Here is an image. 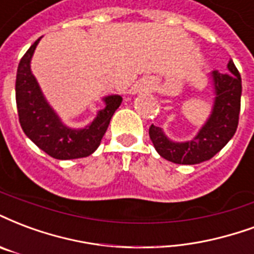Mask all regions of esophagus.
I'll list each match as a JSON object with an SVG mask.
<instances>
[{"label": "esophagus", "mask_w": 254, "mask_h": 254, "mask_svg": "<svg viewBox=\"0 0 254 254\" xmlns=\"http://www.w3.org/2000/svg\"><path fill=\"white\" fill-rule=\"evenodd\" d=\"M136 86V91H148V90L151 89V84H149L148 80H140Z\"/></svg>", "instance_id": "1"}]
</instances>
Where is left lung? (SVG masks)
Segmentation results:
<instances>
[{"instance_id":"1","label":"left lung","mask_w":254,"mask_h":254,"mask_svg":"<svg viewBox=\"0 0 254 254\" xmlns=\"http://www.w3.org/2000/svg\"><path fill=\"white\" fill-rule=\"evenodd\" d=\"M229 72L213 71L210 80L214 90L211 114L196 136L189 141H172L164 130L151 125L149 137L157 153L175 164H199L210 160L232 140L238 127L241 109V75L233 60L227 63Z\"/></svg>"}]
</instances>
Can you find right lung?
I'll list each match as a JSON object with an SVG mask.
<instances>
[{"mask_svg": "<svg viewBox=\"0 0 254 254\" xmlns=\"http://www.w3.org/2000/svg\"><path fill=\"white\" fill-rule=\"evenodd\" d=\"M40 39L25 52L17 68L16 103L20 125L28 138L54 159L71 160L90 156L101 144L122 97L117 94L103 97L105 108L98 110L89 125L79 129L67 127L48 103L32 74L31 60Z\"/></svg>", "mask_w": 254, "mask_h": 254, "instance_id": "right-lung-1", "label": "right lung"}]
</instances>
